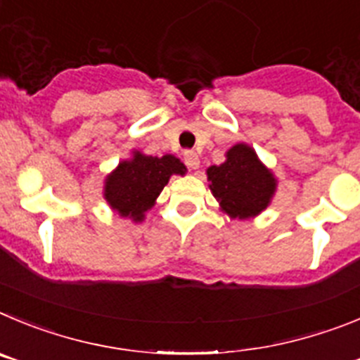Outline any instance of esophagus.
I'll list each match as a JSON object with an SVG mask.
<instances>
[{
	"instance_id": "34e87169",
	"label": "esophagus",
	"mask_w": 360,
	"mask_h": 360,
	"mask_svg": "<svg viewBox=\"0 0 360 360\" xmlns=\"http://www.w3.org/2000/svg\"><path fill=\"white\" fill-rule=\"evenodd\" d=\"M184 163H186L190 168H193V170H195V168H199V165H200L199 156H197L193 150H184Z\"/></svg>"
}]
</instances>
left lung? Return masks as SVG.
Segmentation results:
<instances>
[{
  "label": "left lung",
  "mask_w": 360,
  "mask_h": 360,
  "mask_svg": "<svg viewBox=\"0 0 360 360\" xmlns=\"http://www.w3.org/2000/svg\"><path fill=\"white\" fill-rule=\"evenodd\" d=\"M210 190L231 219H251L264 212L276 192L273 172L262 165L249 145L236 143L222 165L206 170Z\"/></svg>",
  "instance_id": "left-lung-1"
}]
</instances>
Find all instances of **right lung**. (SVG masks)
Wrapping results in <instances>:
<instances>
[{
	"instance_id": "obj_1",
	"label": "right lung",
	"mask_w": 360,
	"mask_h": 360,
	"mask_svg": "<svg viewBox=\"0 0 360 360\" xmlns=\"http://www.w3.org/2000/svg\"><path fill=\"white\" fill-rule=\"evenodd\" d=\"M184 172L186 167L172 154L154 158L136 150L131 160L122 161L109 174L103 186V197L120 215L141 222L170 176H184Z\"/></svg>"
}]
</instances>
